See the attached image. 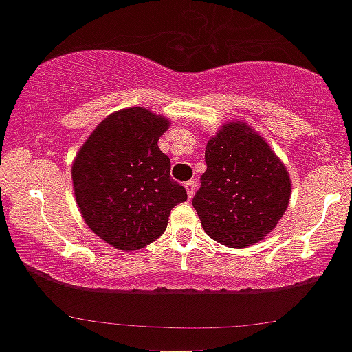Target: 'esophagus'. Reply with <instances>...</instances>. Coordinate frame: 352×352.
Instances as JSON below:
<instances>
[{
    "label": "esophagus",
    "instance_id": "1",
    "mask_svg": "<svg viewBox=\"0 0 352 352\" xmlns=\"http://www.w3.org/2000/svg\"><path fill=\"white\" fill-rule=\"evenodd\" d=\"M185 188H186V192H188V197H192V195H195V191H196V188H197V183H196V180H190V182H186L185 183Z\"/></svg>",
    "mask_w": 352,
    "mask_h": 352
}]
</instances>
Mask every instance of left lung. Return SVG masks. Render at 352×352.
<instances>
[{"mask_svg": "<svg viewBox=\"0 0 352 352\" xmlns=\"http://www.w3.org/2000/svg\"><path fill=\"white\" fill-rule=\"evenodd\" d=\"M206 164L192 207L207 236L232 249L263 241L289 207L284 162L255 129L230 121L207 140Z\"/></svg>", "mask_w": 352, "mask_h": 352, "instance_id": "obj_1", "label": "left lung"}]
</instances>
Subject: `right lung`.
<instances>
[{
    "instance_id": "obj_1",
    "label": "right lung",
    "mask_w": 352,
    "mask_h": 352,
    "mask_svg": "<svg viewBox=\"0 0 352 352\" xmlns=\"http://www.w3.org/2000/svg\"><path fill=\"white\" fill-rule=\"evenodd\" d=\"M170 120L143 107L118 110L94 129L73 160L72 180L84 223L111 247L138 250L166 231L186 190L170 178L157 146Z\"/></svg>"
}]
</instances>
